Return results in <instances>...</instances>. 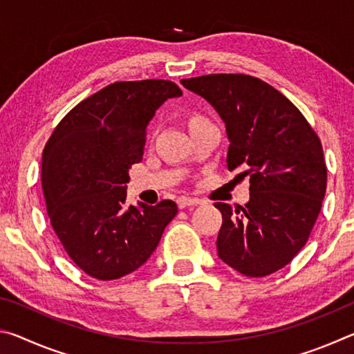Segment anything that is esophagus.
I'll list each match as a JSON object with an SVG mask.
<instances>
[{"instance_id":"obj_1","label":"esophagus","mask_w":354,"mask_h":354,"mask_svg":"<svg viewBox=\"0 0 354 354\" xmlns=\"http://www.w3.org/2000/svg\"><path fill=\"white\" fill-rule=\"evenodd\" d=\"M176 203H178V207H179V209H184V207H189V206H198L201 201H200L198 198H189V196H179Z\"/></svg>"}]
</instances>
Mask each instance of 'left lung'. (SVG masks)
Segmentation results:
<instances>
[{
  "label": "left lung",
  "mask_w": 354,
  "mask_h": 354,
  "mask_svg": "<svg viewBox=\"0 0 354 354\" xmlns=\"http://www.w3.org/2000/svg\"><path fill=\"white\" fill-rule=\"evenodd\" d=\"M181 84L211 103L230 139L226 164L250 176V201L215 203L223 223L218 257L261 278L287 266L306 245L326 192L319 136L292 101L250 75H206Z\"/></svg>",
  "instance_id": "obj_1"
}]
</instances>
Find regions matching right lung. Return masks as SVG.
I'll return each instance as SVG.
<instances>
[{
    "label": "right lung",
    "instance_id": "obj_1",
    "mask_svg": "<svg viewBox=\"0 0 354 354\" xmlns=\"http://www.w3.org/2000/svg\"><path fill=\"white\" fill-rule=\"evenodd\" d=\"M181 95L171 81L113 82L76 104L48 139L41 158L48 217L88 277L111 281L137 270L176 215L171 200L137 207L124 201L148 123L160 104Z\"/></svg>",
    "mask_w": 354,
    "mask_h": 354
}]
</instances>
